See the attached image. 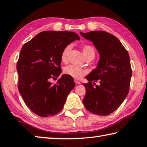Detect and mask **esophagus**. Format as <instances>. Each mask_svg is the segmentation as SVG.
I'll return each mask as SVG.
<instances>
[{
  "label": "esophagus",
  "mask_w": 147,
  "mask_h": 147,
  "mask_svg": "<svg viewBox=\"0 0 147 147\" xmlns=\"http://www.w3.org/2000/svg\"><path fill=\"white\" fill-rule=\"evenodd\" d=\"M74 82H75L76 84H80V82L78 80H74Z\"/></svg>",
  "instance_id": "1"
}]
</instances>
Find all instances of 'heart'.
I'll return each mask as SVG.
<instances>
[{
    "instance_id": "heart-1",
    "label": "heart",
    "mask_w": 147,
    "mask_h": 147,
    "mask_svg": "<svg viewBox=\"0 0 147 147\" xmlns=\"http://www.w3.org/2000/svg\"><path fill=\"white\" fill-rule=\"evenodd\" d=\"M71 49L72 45L69 44L65 47L62 50L60 58L61 61L63 63H65L67 62L69 54ZM82 51L86 58H89V57H93L94 58V56H95L94 49L90 45H84L82 47ZM63 73L67 75L73 77V78L80 79L88 73V71L84 68L79 67L75 66L74 65H70L67 66L63 69Z\"/></svg>"
}]
</instances>
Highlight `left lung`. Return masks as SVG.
Here are the masks:
<instances>
[{
    "mask_svg": "<svg viewBox=\"0 0 147 147\" xmlns=\"http://www.w3.org/2000/svg\"><path fill=\"white\" fill-rule=\"evenodd\" d=\"M80 34L92 41L100 54L97 67L86 77V108L98 115H108L116 110L126 98L130 89L131 68L128 51L115 36L105 31ZM92 81L100 84L94 86Z\"/></svg>",
    "mask_w": 147,
    "mask_h": 147,
    "instance_id": "left-lung-1",
    "label": "left lung"
}]
</instances>
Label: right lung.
<instances>
[{
  "mask_svg": "<svg viewBox=\"0 0 147 147\" xmlns=\"http://www.w3.org/2000/svg\"><path fill=\"white\" fill-rule=\"evenodd\" d=\"M79 39L74 32L44 31L22 47L17 64L18 89L26 106L36 115L47 117L63 109L75 86L74 80L67 74L55 84L51 80L61 73L62 50Z\"/></svg>",
  "mask_w": 147,
  "mask_h": 147,
  "instance_id": "obj_1",
  "label": "right lung"
}]
</instances>
